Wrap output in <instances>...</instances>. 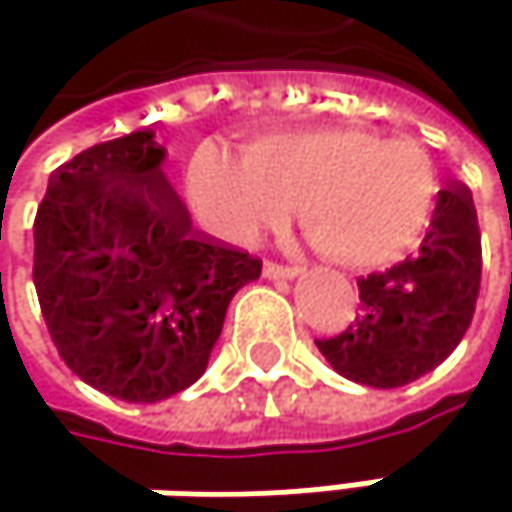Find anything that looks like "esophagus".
<instances>
[{
	"label": "esophagus",
	"instance_id": "esophagus-1",
	"mask_svg": "<svg viewBox=\"0 0 512 512\" xmlns=\"http://www.w3.org/2000/svg\"><path fill=\"white\" fill-rule=\"evenodd\" d=\"M263 275H266V278H296V275H299V266H284V263L266 260V263H263Z\"/></svg>",
	"mask_w": 512,
	"mask_h": 512
}]
</instances>
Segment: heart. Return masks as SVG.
<instances>
[{"instance_id":"b5f03b06","label":"heart","mask_w":512,"mask_h":512,"mask_svg":"<svg viewBox=\"0 0 512 512\" xmlns=\"http://www.w3.org/2000/svg\"><path fill=\"white\" fill-rule=\"evenodd\" d=\"M192 192L228 237L278 228L299 207L305 240L341 266H382L427 231L439 192L427 148L409 136L379 139L361 124H314L255 136L240 162L204 154Z\"/></svg>"}]
</instances>
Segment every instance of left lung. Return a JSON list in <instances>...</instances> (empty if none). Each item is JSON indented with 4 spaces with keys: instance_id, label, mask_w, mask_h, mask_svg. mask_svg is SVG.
Wrapping results in <instances>:
<instances>
[{
    "instance_id": "8db88e82",
    "label": "left lung",
    "mask_w": 512,
    "mask_h": 512,
    "mask_svg": "<svg viewBox=\"0 0 512 512\" xmlns=\"http://www.w3.org/2000/svg\"><path fill=\"white\" fill-rule=\"evenodd\" d=\"M480 293V228L468 186L439 192L415 257L358 278L356 320L317 350L347 379L400 388L457 350Z\"/></svg>"
}]
</instances>
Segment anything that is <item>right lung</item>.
Returning a JSON list of instances; mask_svg holds the SVG:
<instances>
[{"label":"right lung","mask_w":512,"mask_h":512,"mask_svg":"<svg viewBox=\"0 0 512 512\" xmlns=\"http://www.w3.org/2000/svg\"><path fill=\"white\" fill-rule=\"evenodd\" d=\"M136 130L50 174L35 216V290L64 364L91 388L156 403L189 388L260 260L213 243Z\"/></svg>","instance_id":"obj_1"}]
</instances>
